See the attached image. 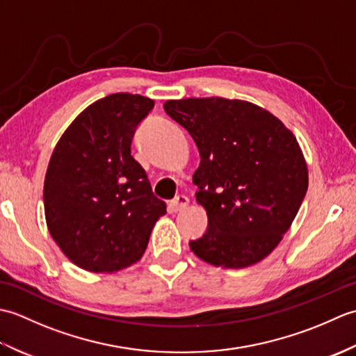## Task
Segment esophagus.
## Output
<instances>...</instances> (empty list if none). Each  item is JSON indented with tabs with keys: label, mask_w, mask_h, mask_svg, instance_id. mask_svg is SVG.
I'll list each match as a JSON object with an SVG mask.
<instances>
[{
	"label": "esophagus",
	"mask_w": 356,
	"mask_h": 356,
	"mask_svg": "<svg viewBox=\"0 0 356 356\" xmlns=\"http://www.w3.org/2000/svg\"><path fill=\"white\" fill-rule=\"evenodd\" d=\"M188 203H190V199L186 197V195H177V197H174L171 202H170V209L174 211H182L184 208L188 207Z\"/></svg>",
	"instance_id": "34e87169"
}]
</instances>
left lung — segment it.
Listing matches in <instances>:
<instances>
[{
  "instance_id": "obj_1",
  "label": "left lung",
  "mask_w": 356,
  "mask_h": 356,
  "mask_svg": "<svg viewBox=\"0 0 356 356\" xmlns=\"http://www.w3.org/2000/svg\"><path fill=\"white\" fill-rule=\"evenodd\" d=\"M163 108L200 154L193 184L208 228L190 241L191 251L226 269L261 261L291 228L307 191L297 138L272 113L240 99L188 97Z\"/></svg>"
}]
</instances>
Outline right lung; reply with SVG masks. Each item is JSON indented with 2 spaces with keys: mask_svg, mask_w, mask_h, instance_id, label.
Here are the masks:
<instances>
[{
  "mask_svg": "<svg viewBox=\"0 0 356 356\" xmlns=\"http://www.w3.org/2000/svg\"><path fill=\"white\" fill-rule=\"evenodd\" d=\"M154 101L131 93L102 97L81 113L53 149L44 213L67 259L90 272H116L143 255L166 213L131 156L136 128Z\"/></svg>",
  "mask_w": 356,
  "mask_h": 356,
  "instance_id": "right-lung-1",
  "label": "right lung"
}]
</instances>
